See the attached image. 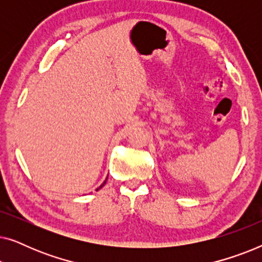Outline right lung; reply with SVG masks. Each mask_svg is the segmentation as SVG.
I'll return each instance as SVG.
<instances>
[{
	"label": "right lung",
	"instance_id": "1",
	"mask_svg": "<svg viewBox=\"0 0 262 262\" xmlns=\"http://www.w3.org/2000/svg\"><path fill=\"white\" fill-rule=\"evenodd\" d=\"M106 180H107V179H106ZM106 180H105V181H103V184H102V185H101V186H100V187H98V188H96V191H99V189H100V188H101V187H102V186H103V185H105V184H106Z\"/></svg>",
	"mask_w": 262,
	"mask_h": 262
}]
</instances>
